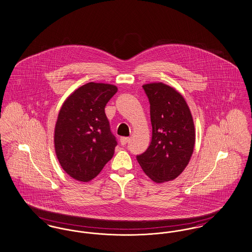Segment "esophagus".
Instances as JSON below:
<instances>
[{
  "mask_svg": "<svg viewBox=\"0 0 252 252\" xmlns=\"http://www.w3.org/2000/svg\"><path fill=\"white\" fill-rule=\"evenodd\" d=\"M130 141V139L128 137H121L120 143L122 145L127 144Z\"/></svg>",
  "mask_w": 252,
  "mask_h": 252,
  "instance_id": "esophagus-1",
  "label": "esophagus"
}]
</instances>
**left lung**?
<instances>
[{
  "label": "left lung",
  "mask_w": 252,
  "mask_h": 252,
  "mask_svg": "<svg viewBox=\"0 0 252 252\" xmlns=\"http://www.w3.org/2000/svg\"><path fill=\"white\" fill-rule=\"evenodd\" d=\"M143 88L150 103L152 139L137 160L157 183L175 180L193 152L195 132L190 108L183 96L168 85L158 82Z\"/></svg>",
  "instance_id": "1"
}]
</instances>
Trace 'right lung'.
<instances>
[{"mask_svg": "<svg viewBox=\"0 0 252 252\" xmlns=\"http://www.w3.org/2000/svg\"><path fill=\"white\" fill-rule=\"evenodd\" d=\"M116 86L90 82L79 87L60 108L55 127V150L61 167L72 179L88 182L111 159L117 141L105 107Z\"/></svg>", "mask_w": 252, "mask_h": 252, "instance_id": "obj_1", "label": "right lung"}]
</instances>
